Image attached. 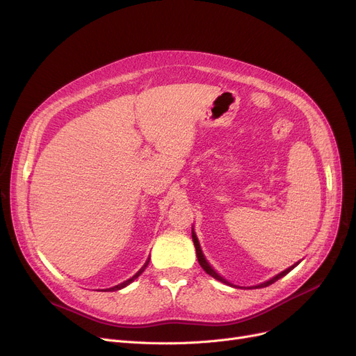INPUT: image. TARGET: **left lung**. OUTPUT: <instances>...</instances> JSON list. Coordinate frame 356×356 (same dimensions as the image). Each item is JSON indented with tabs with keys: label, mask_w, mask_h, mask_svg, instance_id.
<instances>
[{
	"label": "left lung",
	"mask_w": 356,
	"mask_h": 356,
	"mask_svg": "<svg viewBox=\"0 0 356 356\" xmlns=\"http://www.w3.org/2000/svg\"><path fill=\"white\" fill-rule=\"evenodd\" d=\"M192 238H193V244H195V248H196V255H197V261H199V264H200V267L207 271L209 275H212L213 278H216V280H219V282H222V283H225V284H229V286H234V284H231L229 282H227L225 278L223 277H220L211 266H209V263L207 261V258H204V255H203V252H202V250H200V245H199V241H197V236H196V234H195V231L192 229ZM298 263H296L294 266H291V267H289L287 270H284L283 273H280V274H277L275 277H273L271 280H268V282H266V283H263V284H258V286H252V287H248V289H261V287H267V286H270V284H273V283H275L278 278H282V277H284L287 273H290L296 266H297ZM234 287H239V286H234ZM239 289H247V287H239Z\"/></svg>",
	"instance_id": "1"
}]
</instances>
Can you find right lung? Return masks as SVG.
<instances>
[{
  "label": "right lung",
  "instance_id": "obj_1",
  "mask_svg": "<svg viewBox=\"0 0 356 356\" xmlns=\"http://www.w3.org/2000/svg\"><path fill=\"white\" fill-rule=\"evenodd\" d=\"M148 263H149V258L145 261V264L141 267V270L136 274V275H133V277H131L129 280H127V282H124V283H121V284H118V286H114V287H111V289H105V290H102V291H117V290H121V289H124V287H127L129 283H133L134 282V280L145 270V267L148 266Z\"/></svg>",
  "mask_w": 356,
  "mask_h": 356
}]
</instances>
